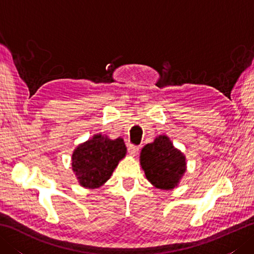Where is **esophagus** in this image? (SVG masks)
<instances>
[{"label":"esophagus","mask_w":254,"mask_h":254,"mask_svg":"<svg viewBox=\"0 0 254 254\" xmlns=\"http://www.w3.org/2000/svg\"><path fill=\"white\" fill-rule=\"evenodd\" d=\"M127 149H128V153H130V155L132 156H136L139 152V147L135 146V145H130V146L127 147Z\"/></svg>","instance_id":"1"}]
</instances>
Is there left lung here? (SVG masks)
Listing matches in <instances>:
<instances>
[{
  "label": "left lung",
  "instance_id": "obj_1",
  "mask_svg": "<svg viewBox=\"0 0 254 254\" xmlns=\"http://www.w3.org/2000/svg\"><path fill=\"white\" fill-rule=\"evenodd\" d=\"M139 161L147 180L163 190L177 187L187 170L185 155L167 135H159L153 143L145 145Z\"/></svg>",
  "mask_w": 254,
  "mask_h": 254
}]
</instances>
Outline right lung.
<instances>
[{
    "instance_id": "add662e5",
    "label": "right lung",
    "mask_w": 254,
    "mask_h": 254,
    "mask_svg": "<svg viewBox=\"0 0 254 254\" xmlns=\"http://www.w3.org/2000/svg\"><path fill=\"white\" fill-rule=\"evenodd\" d=\"M127 154L123 138L110 139L96 134L78 145L72 155V169L79 185L95 189L110 179L119 161Z\"/></svg>"
}]
</instances>
